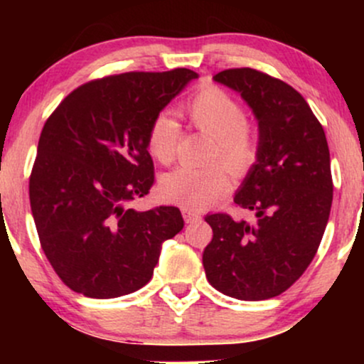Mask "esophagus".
Returning <instances> with one entry per match:
<instances>
[{
  "mask_svg": "<svg viewBox=\"0 0 364 364\" xmlns=\"http://www.w3.org/2000/svg\"><path fill=\"white\" fill-rule=\"evenodd\" d=\"M181 214H183V217H185L186 224H193V223H198V220H202V215H200L198 212H195L193 208L183 207Z\"/></svg>",
  "mask_w": 364,
  "mask_h": 364,
  "instance_id": "1",
  "label": "esophagus"
}]
</instances>
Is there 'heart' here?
Here are the masks:
<instances>
[{"label": "heart", "instance_id": "heart-1", "mask_svg": "<svg viewBox=\"0 0 364 364\" xmlns=\"http://www.w3.org/2000/svg\"><path fill=\"white\" fill-rule=\"evenodd\" d=\"M191 124L215 139L214 159H223L237 173H243L257 157V141L246 124L241 104L228 92L207 87L193 95L185 106ZM181 127L168 112H161L150 123L147 147L161 164H171L176 156ZM161 190L171 202L190 208H205L231 190V174L225 166L212 164L205 168L181 166L166 174Z\"/></svg>", "mask_w": 364, "mask_h": 364}]
</instances>
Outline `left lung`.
I'll return each mask as SVG.
<instances>
[{"instance_id": "1", "label": "left lung", "mask_w": 364, "mask_h": 364, "mask_svg": "<svg viewBox=\"0 0 364 364\" xmlns=\"http://www.w3.org/2000/svg\"><path fill=\"white\" fill-rule=\"evenodd\" d=\"M258 121L257 162L235 203L257 223L207 215L214 236L203 250L207 281L225 296L260 301L284 291L308 269L332 207L330 152L320 121L298 90L253 68L217 73Z\"/></svg>"}]
</instances>
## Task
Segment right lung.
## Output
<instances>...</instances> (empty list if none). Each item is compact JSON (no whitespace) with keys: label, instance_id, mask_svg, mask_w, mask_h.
I'll return each instance as SVG.
<instances>
[{"label":"right lung","instance_id":"right-lung-1","mask_svg":"<svg viewBox=\"0 0 364 364\" xmlns=\"http://www.w3.org/2000/svg\"><path fill=\"white\" fill-rule=\"evenodd\" d=\"M195 78L186 68L104 77L66 95L46 121L28 196L41 246L72 291L111 299L140 289L162 243L185 225L178 207L129 203L154 185L150 123Z\"/></svg>","mask_w":364,"mask_h":364}]
</instances>
